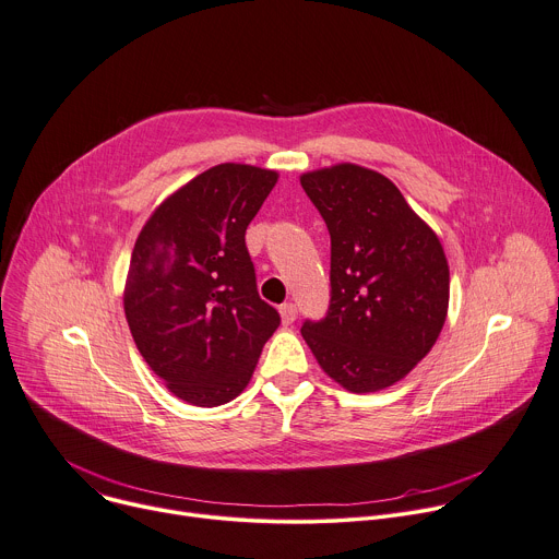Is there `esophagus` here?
Masks as SVG:
<instances>
[{"label":"esophagus","instance_id":"obj_1","mask_svg":"<svg viewBox=\"0 0 559 559\" xmlns=\"http://www.w3.org/2000/svg\"><path fill=\"white\" fill-rule=\"evenodd\" d=\"M280 318H282V324H284V326L293 324V322L297 320V308H295V304H282V306H280Z\"/></svg>","mask_w":559,"mask_h":559}]
</instances>
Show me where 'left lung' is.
<instances>
[{
  "mask_svg": "<svg viewBox=\"0 0 559 559\" xmlns=\"http://www.w3.org/2000/svg\"><path fill=\"white\" fill-rule=\"evenodd\" d=\"M331 233V306L301 337L350 393L404 380L438 342L451 273L440 237L378 170L350 162L299 177Z\"/></svg>",
  "mask_w": 559,
  "mask_h": 559,
  "instance_id": "left-lung-1",
  "label": "left lung"
}]
</instances>
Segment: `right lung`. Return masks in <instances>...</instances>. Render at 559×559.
Wrapping results in <instances>:
<instances>
[{"label":"right lung","mask_w":559,"mask_h":559,"mask_svg":"<svg viewBox=\"0 0 559 559\" xmlns=\"http://www.w3.org/2000/svg\"><path fill=\"white\" fill-rule=\"evenodd\" d=\"M277 177L217 164L170 193L138 235L123 313L144 361L186 404L235 400L280 326L243 241Z\"/></svg>","instance_id":"right-lung-1"}]
</instances>
